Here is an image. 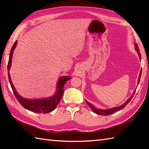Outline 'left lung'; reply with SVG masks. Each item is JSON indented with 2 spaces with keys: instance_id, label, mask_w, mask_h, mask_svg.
Masks as SVG:
<instances>
[{
  "instance_id": "8db88e82",
  "label": "left lung",
  "mask_w": 149,
  "mask_h": 149,
  "mask_svg": "<svg viewBox=\"0 0 149 149\" xmlns=\"http://www.w3.org/2000/svg\"><path fill=\"white\" fill-rule=\"evenodd\" d=\"M135 46H136V51L138 52V56H139V58H140V59H141V54H140V49H139L138 48V46L136 43L135 44ZM141 72H140V75H139V78H138V83L139 82H140V77H141ZM136 90L134 91V93H133V95H132V96H131L129 99L127 100V102H125L123 104H122V106H118V107H114V108H111V109H97L96 107H95L94 106H93L90 103H89L88 102V101H86V103L88 104V105L89 106L91 109L93 110V111H94L95 113L97 114H99V115H111V114L115 113L116 111H120L122 109L124 108V107H125V106L127 105V104L130 102L131 100L132 99V97H133L134 94L135 93Z\"/></svg>"
}]
</instances>
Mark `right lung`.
<instances>
[{"instance_id": "add662e5", "label": "right lung", "mask_w": 149, "mask_h": 149, "mask_svg": "<svg viewBox=\"0 0 149 149\" xmlns=\"http://www.w3.org/2000/svg\"><path fill=\"white\" fill-rule=\"evenodd\" d=\"M17 42L14 43L13 45L11 47L10 54H9V58L8 63V78L9 81V83L11 84V88L15 94V96L17 98V99L21 105L25 108L30 110L33 112L35 113H47L52 111L54 109L56 106L61 100L62 96L64 92V87L65 84H66V81L69 80L70 77H63L59 79V80L57 84V91L54 95L53 97L49 98V99H38V100H29L24 99V98L22 97L19 95L18 93L16 91L15 88H14L13 84L11 79L10 77V75H9V68L11 67V59L13 56V50L15 48L16 45H17Z\"/></svg>"}]
</instances>
